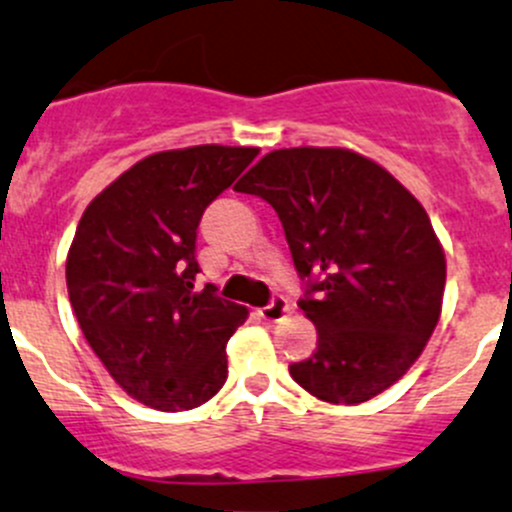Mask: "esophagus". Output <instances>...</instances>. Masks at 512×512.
<instances>
[{"mask_svg":"<svg viewBox=\"0 0 512 512\" xmlns=\"http://www.w3.org/2000/svg\"><path fill=\"white\" fill-rule=\"evenodd\" d=\"M290 310H292L290 302H287L282 295H277V297H272L270 305L262 307V317H265L267 322H280Z\"/></svg>","mask_w":512,"mask_h":512,"instance_id":"34e87169","label":"esophagus"}]
</instances>
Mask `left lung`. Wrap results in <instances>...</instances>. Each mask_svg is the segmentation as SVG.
Returning a JSON list of instances; mask_svg holds the SVG:
<instances>
[{"instance_id":"obj_1","label":"left lung","mask_w":512,"mask_h":512,"mask_svg":"<svg viewBox=\"0 0 512 512\" xmlns=\"http://www.w3.org/2000/svg\"><path fill=\"white\" fill-rule=\"evenodd\" d=\"M275 207L317 327L292 362L315 398L357 405L400 380L440 320L445 252L418 200L377 162L342 147H290L235 185Z\"/></svg>"}]
</instances>
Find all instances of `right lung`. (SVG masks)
<instances>
[{
	"mask_svg": "<svg viewBox=\"0 0 512 512\" xmlns=\"http://www.w3.org/2000/svg\"><path fill=\"white\" fill-rule=\"evenodd\" d=\"M257 147L197 145L145 157L87 205L67 255L79 327L119 388L162 413L207 403L247 307L195 292L197 225Z\"/></svg>",
	"mask_w": 512,
	"mask_h": 512,
	"instance_id": "add662e5",
	"label": "right lung"
}]
</instances>
